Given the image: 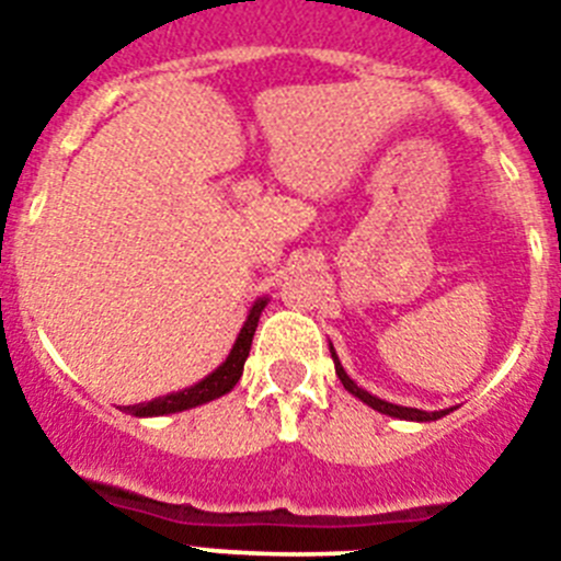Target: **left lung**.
Listing matches in <instances>:
<instances>
[{"label":"left lung","instance_id":"obj_1","mask_svg":"<svg viewBox=\"0 0 561 561\" xmlns=\"http://www.w3.org/2000/svg\"><path fill=\"white\" fill-rule=\"evenodd\" d=\"M329 351H331V359H334V370H336V376H340L342 388L348 390L351 396H356L359 401H365V404H368V408H374L376 413L390 415V419H401V421H438L449 413V410H433V413H427V410H419V408H401V404H393V401H385V399H379V396L368 393V390L359 388V385H356V381L345 374V368L340 365V356H336L334 345H329Z\"/></svg>","mask_w":561,"mask_h":561}]
</instances>
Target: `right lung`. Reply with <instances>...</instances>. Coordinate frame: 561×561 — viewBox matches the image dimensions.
Masks as SVG:
<instances>
[{
	"label": "right lung",
	"instance_id": "1",
	"mask_svg": "<svg viewBox=\"0 0 561 561\" xmlns=\"http://www.w3.org/2000/svg\"><path fill=\"white\" fill-rule=\"evenodd\" d=\"M266 304H270V297H257L255 304L250 306L244 325H241L236 342H232L230 354H227V359L221 362L219 368L213 370V374H207L205 379L191 385V388L160 396V399L142 401V404H128V408L123 410L137 415V419H151V415H171V413H182V410L199 408V404H207V401L230 393V390L236 388V381L241 379V374H244V362L247 356H250L252 336H255L257 320H261V311L266 309Z\"/></svg>",
	"mask_w": 561,
	"mask_h": 561
}]
</instances>
